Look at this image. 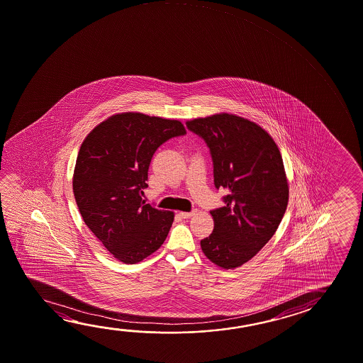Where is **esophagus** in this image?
I'll use <instances>...</instances> for the list:
<instances>
[{"instance_id": "obj_1", "label": "esophagus", "mask_w": 363, "mask_h": 363, "mask_svg": "<svg viewBox=\"0 0 363 363\" xmlns=\"http://www.w3.org/2000/svg\"><path fill=\"white\" fill-rule=\"evenodd\" d=\"M195 214V211H190V213H184V211H181L179 213V216L182 218V219H189V218H191L192 215Z\"/></svg>"}]
</instances>
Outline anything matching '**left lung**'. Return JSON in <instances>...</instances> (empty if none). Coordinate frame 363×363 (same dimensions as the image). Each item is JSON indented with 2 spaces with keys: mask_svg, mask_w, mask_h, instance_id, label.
<instances>
[{
  "mask_svg": "<svg viewBox=\"0 0 363 363\" xmlns=\"http://www.w3.org/2000/svg\"><path fill=\"white\" fill-rule=\"evenodd\" d=\"M208 144L215 187L228 192L211 210L214 230L202 239L203 255L225 269L250 261L274 237L289 202L285 167L274 139L259 125L232 113L186 123Z\"/></svg>",
  "mask_w": 363,
  "mask_h": 363,
  "instance_id": "8db88e82",
  "label": "left lung"
}]
</instances>
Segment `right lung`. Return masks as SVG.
Segmentation results:
<instances>
[{
	"mask_svg": "<svg viewBox=\"0 0 363 363\" xmlns=\"http://www.w3.org/2000/svg\"><path fill=\"white\" fill-rule=\"evenodd\" d=\"M179 120L116 113L97 125L78 152L73 194L84 224L116 259L134 264L155 253L172 226V211L143 200L158 147L184 135Z\"/></svg>",
	"mask_w": 363,
	"mask_h": 363,
	"instance_id": "1",
	"label": "right lung"
}]
</instances>
